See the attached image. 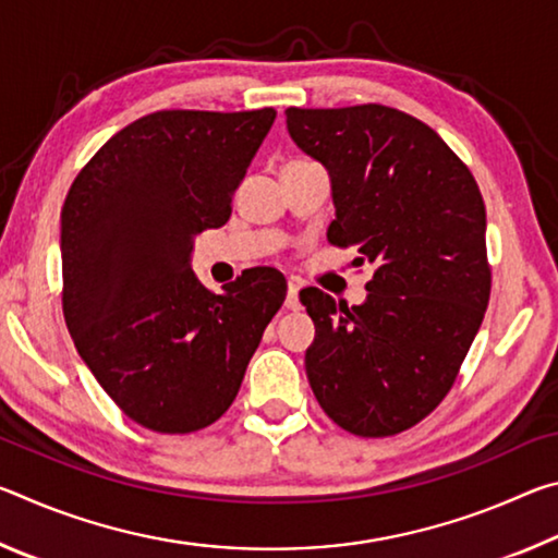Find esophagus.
I'll list each match as a JSON object with an SVG mask.
<instances>
[{
	"label": "esophagus",
	"instance_id": "1",
	"mask_svg": "<svg viewBox=\"0 0 558 558\" xmlns=\"http://www.w3.org/2000/svg\"><path fill=\"white\" fill-rule=\"evenodd\" d=\"M300 288H302V282L298 278H290L288 280V298H286V307L288 310H298L300 307V300H298Z\"/></svg>",
	"mask_w": 558,
	"mask_h": 558
}]
</instances>
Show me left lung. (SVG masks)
I'll list each match as a JSON object with an SVG mask.
<instances>
[{
    "label": "left lung",
    "instance_id": "1",
    "mask_svg": "<svg viewBox=\"0 0 558 558\" xmlns=\"http://www.w3.org/2000/svg\"><path fill=\"white\" fill-rule=\"evenodd\" d=\"M286 118L329 172L327 241L374 266L362 305L300 292L315 323L310 386L337 426L396 436L446 399L483 325L493 288L483 194L436 130L396 108H288Z\"/></svg>",
    "mask_w": 558,
    "mask_h": 558
}]
</instances>
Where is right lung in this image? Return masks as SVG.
I'll use <instances>...</instances> for the list:
<instances>
[{"mask_svg":"<svg viewBox=\"0 0 558 558\" xmlns=\"http://www.w3.org/2000/svg\"><path fill=\"white\" fill-rule=\"evenodd\" d=\"M272 120V108L153 112L116 132L65 196V325L106 393L149 430L219 421L286 300L276 268L216 295L189 266L194 235L229 221Z\"/></svg>","mask_w":558,"mask_h":558,"instance_id":"1","label":"right lung"}]
</instances>
